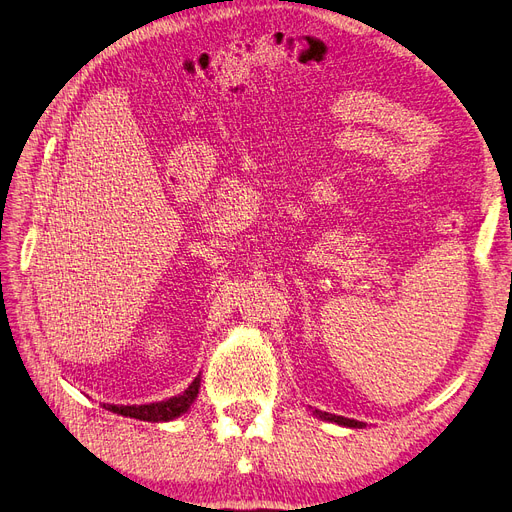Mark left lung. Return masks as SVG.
<instances>
[{
    "label": "left lung",
    "mask_w": 512,
    "mask_h": 512,
    "mask_svg": "<svg viewBox=\"0 0 512 512\" xmlns=\"http://www.w3.org/2000/svg\"><path fill=\"white\" fill-rule=\"evenodd\" d=\"M315 415H319L321 419L325 421H334L338 425H346V427H364V423L361 421H355V419H346V417H338V415H329V412H321V410H315Z\"/></svg>",
    "instance_id": "obj_1"
}]
</instances>
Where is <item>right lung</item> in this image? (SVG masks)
Segmentation results:
<instances>
[{"instance_id": "1", "label": "right lung", "mask_w": 512, "mask_h": 512, "mask_svg": "<svg viewBox=\"0 0 512 512\" xmlns=\"http://www.w3.org/2000/svg\"><path fill=\"white\" fill-rule=\"evenodd\" d=\"M197 391H200V376L185 389V393L174 395V398L166 402H155V404H142V406H114V404H104V408L117 412V415L131 417V419H140V421H172L176 417L183 415V412L189 410V406L195 402Z\"/></svg>"}]
</instances>
